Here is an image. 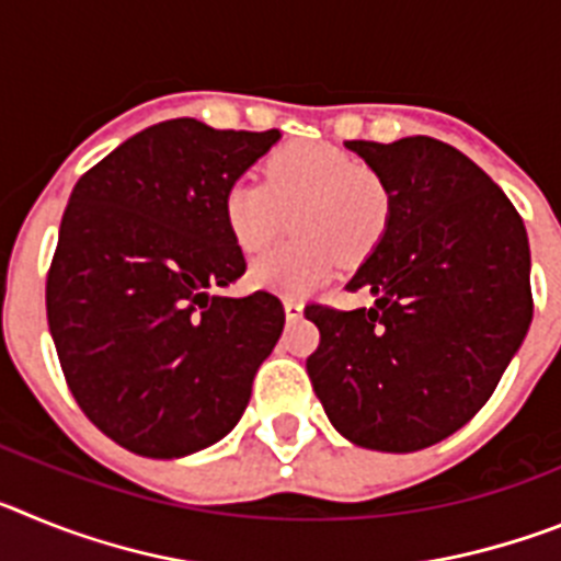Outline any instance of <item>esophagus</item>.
Masks as SVG:
<instances>
[{
	"mask_svg": "<svg viewBox=\"0 0 561 561\" xmlns=\"http://www.w3.org/2000/svg\"><path fill=\"white\" fill-rule=\"evenodd\" d=\"M284 311L289 320H297V317H304V304L295 300V297H284Z\"/></svg>",
	"mask_w": 561,
	"mask_h": 561,
	"instance_id": "1",
	"label": "esophagus"
}]
</instances>
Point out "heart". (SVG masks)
Masks as SVG:
<instances>
[{
  "label": "heart",
  "instance_id": "b5f03b06",
  "mask_svg": "<svg viewBox=\"0 0 561 561\" xmlns=\"http://www.w3.org/2000/svg\"><path fill=\"white\" fill-rule=\"evenodd\" d=\"M291 216L295 241L255 257V289L306 297L336 264H359L390 225V187L374 165L331 142H286L264 162V182L238 180L221 202L227 236L244 255L266 250Z\"/></svg>",
  "mask_w": 561,
  "mask_h": 561
}]
</instances>
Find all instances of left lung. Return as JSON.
<instances>
[{"label":"left lung","instance_id":"1","mask_svg":"<svg viewBox=\"0 0 561 561\" xmlns=\"http://www.w3.org/2000/svg\"><path fill=\"white\" fill-rule=\"evenodd\" d=\"M390 187V225L351 277L370 309L306 306V359L329 421L356 447L415 453L483 408L534 314L523 219L466 153L433 137L348 140Z\"/></svg>","mask_w":561,"mask_h":561}]
</instances>
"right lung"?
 Listing matches in <instances>:
<instances>
[{
	"mask_svg": "<svg viewBox=\"0 0 561 561\" xmlns=\"http://www.w3.org/2000/svg\"><path fill=\"white\" fill-rule=\"evenodd\" d=\"M280 131L193 117L128 137L72 187L47 272V323L78 408L142 458H182L238 424L284 331L244 275L221 202Z\"/></svg>",
	"mask_w": 561,
	"mask_h": 561,
	"instance_id": "obj_1",
	"label": "right lung"
}]
</instances>
